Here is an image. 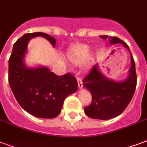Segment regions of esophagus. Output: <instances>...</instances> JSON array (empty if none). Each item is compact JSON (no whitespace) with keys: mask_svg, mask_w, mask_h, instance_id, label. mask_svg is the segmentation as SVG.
<instances>
[{"mask_svg":"<svg viewBox=\"0 0 147 147\" xmlns=\"http://www.w3.org/2000/svg\"><path fill=\"white\" fill-rule=\"evenodd\" d=\"M78 88H83L82 80H81V78H80V77H78Z\"/></svg>","mask_w":147,"mask_h":147,"instance_id":"esophagus-1","label":"esophagus"}]
</instances>
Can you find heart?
<instances>
[{
    "label": "heart",
    "instance_id": "obj_1",
    "mask_svg": "<svg viewBox=\"0 0 147 147\" xmlns=\"http://www.w3.org/2000/svg\"><path fill=\"white\" fill-rule=\"evenodd\" d=\"M89 53V47L87 45L78 44L74 46L69 52V58L72 63L74 65H80L83 63L88 57Z\"/></svg>",
    "mask_w": 147,
    "mask_h": 147
}]
</instances>
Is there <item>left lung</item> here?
<instances>
[{"label":"left lung","mask_w":147,"mask_h":147,"mask_svg":"<svg viewBox=\"0 0 147 147\" xmlns=\"http://www.w3.org/2000/svg\"><path fill=\"white\" fill-rule=\"evenodd\" d=\"M104 39L109 38L111 44L120 43L129 50V46L115 36H101ZM129 76L123 82L112 81L101 74L96 64L83 79V85L91 93V103L84 108L85 114L94 119L107 120L118 116L126 109L135 93L137 76L136 64L131 54Z\"/></svg>","instance_id":"obj_1"}]
</instances>
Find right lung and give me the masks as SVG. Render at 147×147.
Here are the masks:
<instances>
[{"instance_id": "add662e5", "label": "right lung", "mask_w": 147, "mask_h": 147, "mask_svg": "<svg viewBox=\"0 0 147 147\" xmlns=\"http://www.w3.org/2000/svg\"><path fill=\"white\" fill-rule=\"evenodd\" d=\"M36 36H42L56 45V38L43 32L27 33L18 38L8 61V82L23 109L37 118L53 119L60 113L64 99L78 90V81L70 73L57 76L46 67H25L23 58L28 42Z\"/></svg>"}]
</instances>
